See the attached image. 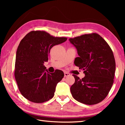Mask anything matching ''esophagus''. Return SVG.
<instances>
[{
  "label": "esophagus",
  "instance_id": "esophagus-1",
  "mask_svg": "<svg viewBox=\"0 0 125 125\" xmlns=\"http://www.w3.org/2000/svg\"><path fill=\"white\" fill-rule=\"evenodd\" d=\"M71 75V74L67 72H64V77H68V76H69Z\"/></svg>",
  "mask_w": 125,
  "mask_h": 125
}]
</instances>
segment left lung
<instances>
[{
    "label": "left lung",
    "instance_id": "left-lung-1",
    "mask_svg": "<svg viewBox=\"0 0 125 125\" xmlns=\"http://www.w3.org/2000/svg\"><path fill=\"white\" fill-rule=\"evenodd\" d=\"M77 48L79 57L74 64L83 69L85 77L80 79L73 74L75 82L71 87L74 99L86 105L102 101L114 83L116 63L111 48L98 33L85 34L69 39Z\"/></svg>",
    "mask_w": 125,
    "mask_h": 125
}]
</instances>
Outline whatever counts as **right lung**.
<instances>
[{
    "label": "right lung",
    "mask_w": 125,
    "mask_h": 125,
    "mask_svg": "<svg viewBox=\"0 0 125 125\" xmlns=\"http://www.w3.org/2000/svg\"><path fill=\"white\" fill-rule=\"evenodd\" d=\"M67 40L66 37H54L44 31H32L20 41L14 74L21 94L27 100L42 103L53 97L56 86L64 77V73L56 69L50 73L43 63L48 61L53 46Z\"/></svg>",
    "instance_id": "1"
}]
</instances>
